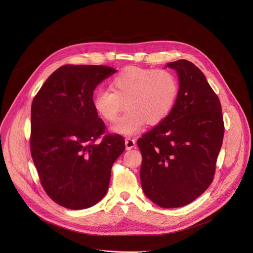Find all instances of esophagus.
<instances>
[{"label":"esophagus","instance_id":"1","mask_svg":"<svg viewBox=\"0 0 253 253\" xmlns=\"http://www.w3.org/2000/svg\"><path fill=\"white\" fill-rule=\"evenodd\" d=\"M135 144H136V141L134 139L130 138V137H128V138L125 139V146H126L127 150H130V149L134 148Z\"/></svg>","mask_w":253,"mask_h":253}]
</instances>
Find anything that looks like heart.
I'll return each instance as SVG.
<instances>
[{
	"instance_id": "heart-1",
	"label": "heart",
	"mask_w": 253,
	"mask_h": 253,
	"mask_svg": "<svg viewBox=\"0 0 253 253\" xmlns=\"http://www.w3.org/2000/svg\"><path fill=\"white\" fill-rule=\"evenodd\" d=\"M110 89L96 90L91 102L103 119L116 120L123 108L127 111L114 123L112 130L133 135L164 121L171 112L178 94L175 77L166 70H150L138 66L125 67L113 78Z\"/></svg>"
}]
</instances>
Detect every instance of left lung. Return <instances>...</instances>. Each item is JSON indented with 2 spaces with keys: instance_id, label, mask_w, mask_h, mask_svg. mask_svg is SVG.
Listing matches in <instances>:
<instances>
[{
  "instance_id": "obj_1",
  "label": "left lung",
  "mask_w": 253,
  "mask_h": 253,
  "mask_svg": "<svg viewBox=\"0 0 253 253\" xmlns=\"http://www.w3.org/2000/svg\"><path fill=\"white\" fill-rule=\"evenodd\" d=\"M178 78L169 116L137 141L142 154L141 187L162 208L186 206L209 188L222 146L224 123L215 91L199 67L186 59L169 62Z\"/></svg>"
}]
</instances>
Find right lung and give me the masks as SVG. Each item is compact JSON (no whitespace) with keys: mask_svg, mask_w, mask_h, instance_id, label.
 <instances>
[{"mask_svg":"<svg viewBox=\"0 0 253 253\" xmlns=\"http://www.w3.org/2000/svg\"><path fill=\"white\" fill-rule=\"evenodd\" d=\"M117 71L106 65L59 67L31 107L30 147L41 185L58 205L82 210L106 195L111 169L125 149L121 135H105L93 107L94 90Z\"/></svg>","mask_w":253,"mask_h":253,"instance_id":"right-lung-1","label":"right lung"}]
</instances>
